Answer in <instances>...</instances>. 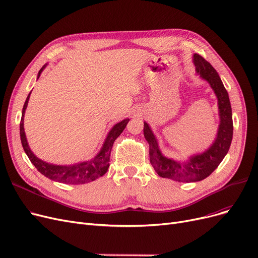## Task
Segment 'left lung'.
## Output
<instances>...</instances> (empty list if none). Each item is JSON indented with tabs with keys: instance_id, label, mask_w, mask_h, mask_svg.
Instances as JSON below:
<instances>
[{
	"instance_id": "8db88e82",
	"label": "left lung",
	"mask_w": 258,
	"mask_h": 258,
	"mask_svg": "<svg viewBox=\"0 0 258 258\" xmlns=\"http://www.w3.org/2000/svg\"><path fill=\"white\" fill-rule=\"evenodd\" d=\"M194 63L200 76L209 81L218 98L220 125L215 143L205 152L197 154L185 164L162 156L158 143L148 123L144 122V136L149 144L150 163L160 177L178 182H196L209 177L228 153L233 138L232 108L228 91L216 70L199 54L194 55Z\"/></svg>"
}]
</instances>
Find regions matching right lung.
<instances>
[{
	"label": "right lung",
	"mask_w": 258,
	"mask_h": 258,
	"mask_svg": "<svg viewBox=\"0 0 258 258\" xmlns=\"http://www.w3.org/2000/svg\"><path fill=\"white\" fill-rule=\"evenodd\" d=\"M43 68L39 71L38 78L41 74V72H42ZM29 95L30 93L28 94L24 102L23 110H22V117H21V121H20V137H21V143L25 153L27 154L30 162L34 164V166L37 168V170L50 180L66 183V184H85V183L95 181L96 179L104 176L110 166L109 162H110V154H111L113 143H114V141L120 136V133L123 131V129L126 128L129 119L127 118V119L121 120L111 129L104 143V146H102L101 150L93 160L72 165V166H59V165H53V164L41 161L35 156V154L32 152V150H30L28 147L25 132H24V127H23V119H24L25 109L28 104Z\"/></svg>",
	"instance_id": "1"
}]
</instances>
